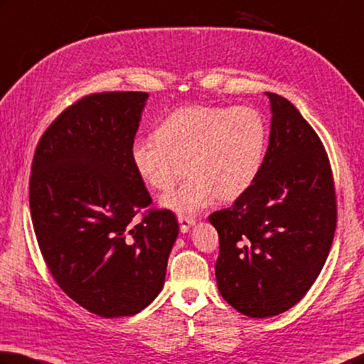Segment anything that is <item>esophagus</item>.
Here are the masks:
<instances>
[{
    "label": "esophagus",
    "mask_w": 364,
    "mask_h": 364,
    "mask_svg": "<svg viewBox=\"0 0 364 364\" xmlns=\"http://www.w3.org/2000/svg\"><path fill=\"white\" fill-rule=\"evenodd\" d=\"M178 223H180V229L183 234L189 232L191 226H194L196 224V220L194 218H188V216H178Z\"/></svg>",
    "instance_id": "obj_1"
}]
</instances>
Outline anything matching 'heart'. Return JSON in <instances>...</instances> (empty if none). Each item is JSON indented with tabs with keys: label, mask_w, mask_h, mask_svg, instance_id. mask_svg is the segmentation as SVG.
Here are the masks:
<instances>
[{
	"label": "heart",
	"mask_w": 364,
	"mask_h": 364,
	"mask_svg": "<svg viewBox=\"0 0 364 364\" xmlns=\"http://www.w3.org/2000/svg\"><path fill=\"white\" fill-rule=\"evenodd\" d=\"M267 136L266 117L256 107L193 105L165 117L157 136L136 138L132 164L148 186L167 191L186 162L189 178L161 203L178 215H196L218 197L235 200L253 186Z\"/></svg>",
	"instance_id": "obj_1"
}]
</instances>
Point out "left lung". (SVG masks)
Instances as JSON below:
<instances>
[{
    "instance_id": "8db88e82",
    "label": "left lung",
    "mask_w": 364,
    "mask_h": 364,
    "mask_svg": "<svg viewBox=\"0 0 364 364\" xmlns=\"http://www.w3.org/2000/svg\"><path fill=\"white\" fill-rule=\"evenodd\" d=\"M270 135L259 176L208 220L220 235L216 282L224 301L251 318L299 302L331 248L336 194L318 135L287 98L266 92Z\"/></svg>"
}]
</instances>
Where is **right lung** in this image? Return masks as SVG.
I'll return each mask as SVG.
<instances>
[{"instance_id":"add662e5","label":"right lung","mask_w":364,"mask_h":364,"mask_svg":"<svg viewBox=\"0 0 364 364\" xmlns=\"http://www.w3.org/2000/svg\"><path fill=\"white\" fill-rule=\"evenodd\" d=\"M146 92H105L71 105L44 132L30 178V210L52 277L89 312H141L162 291L180 232L132 164Z\"/></svg>"}]
</instances>
